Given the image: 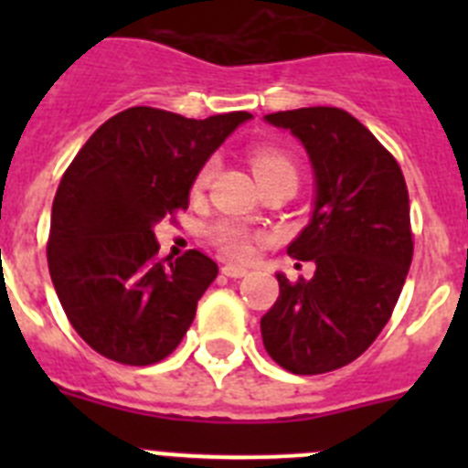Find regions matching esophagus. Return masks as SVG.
<instances>
[{
  "label": "esophagus",
  "mask_w": 468,
  "mask_h": 468,
  "mask_svg": "<svg viewBox=\"0 0 468 468\" xmlns=\"http://www.w3.org/2000/svg\"><path fill=\"white\" fill-rule=\"evenodd\" d=\"M222 274L229 276V279H241V276L248 274L246 267H239V264H225L222 267Z\"/></svg>",
  "instance_id": "obj_1"
}]
</instances>
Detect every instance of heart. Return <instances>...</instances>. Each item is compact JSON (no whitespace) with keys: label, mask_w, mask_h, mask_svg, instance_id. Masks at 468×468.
I'll return each instance as SVG.
<instances>
[{"label":"heart","mask_w":468,"mask_h":468,"mask_svg":"<svg viewBox=\"0 0 468 468\" xmlns=\"http://www.w3.org/2000/svg\"><path fill=\"white\" fill-rule=\"evenodd\" d=\"M250 161V168H253L255 177H258V183L267 180V177L274 176H295L297 177V166L295 161L291 156L285 154L283 150L279 147H270V144H264V147H255L248 156ZM215 164L208 161L201 166V171L197 173L194 177V187L204 189L206 185L210 183V177H213ZM208 239L213 241V246L220 250L225 258L231 260H248L253 255L255 248V237L246 227L237 225V222L229 220H220L215 222V225L208 227Z\"/></svg>","instance_id":"b5f03b06"}]
</instances>
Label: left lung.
Masks as SVG:
<instances>
[{"label": "left lung", "instance_id": "1", "mask_svg": "<svg viewBox=\"0 0 468 468\" xmlns=\"http://www.w3.org/2000/svg\"><path fill=\"white\" fill-rule=\"evenodd\" d=\"M264 119L312 159L316 206L288 255L316 271L295 283L279 274L262 342L288 373L324 375L356 361L391 318L415 248L410 198L399 161L349 112L300 107Z\"/></svg>", "mask_w": 468, "mask_h": 468}]
</instances>
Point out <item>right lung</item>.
<instances>
[{"instance_id":"1","label":"right lung","mask_w":468,"mask_h":468,"mask_svg":"<svg viewBox=\"0 0 468 468\" xmlns=\"http://www.w3.org/2000/svg\"><path fill=\"white\" fill-rule=\"evenodd\" d=\"M250 119H187L128 107L107 119L58 185L47 258L72 328L101 356L152 366L176 351L218 276L198 250L159 258L154 225L189 204V187L227 135Z\"/></svg>"}]
</instances>
